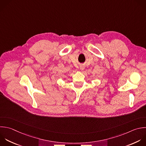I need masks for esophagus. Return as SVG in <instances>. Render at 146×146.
<instances>
[{
	"instance_id": "obj_1",
	"label": "esophagus",
	"mask_w": 146,
	"mask_h": 146,
	"mask_svg": "<svg viewBox=\"0 0 146 146\" xmlns=\"http://www.w3.org/2000/svg\"><path fill=\"white\" fill-rule=\"evenodd\" d=\"M84 68H85V66H84L82 65V66H80V69L82 71L84 70Z\"/></svg>"
}]
</instances>
